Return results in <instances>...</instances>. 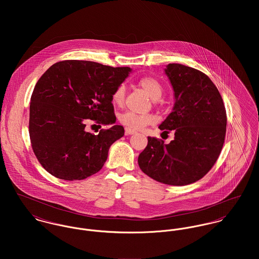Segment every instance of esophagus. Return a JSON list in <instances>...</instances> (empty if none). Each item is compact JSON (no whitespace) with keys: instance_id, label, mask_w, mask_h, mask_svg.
Returning <instances> with one entry per match:
<instances>
[{"instance_id":"esophagus-1","label":"esophagus","mask_w":259,"mask_h":259,"mask_svg":"<svg viewBox=\"0 0 259 259\" xmlns=\"http://www.w3.org/2000/svg\"><path fill=\"white\" fill-rule=\"evenodd\" d=\"M124 133H125V135H126V136H130V135H135V134H137V132H136V131H134V130H131V128H128V127H125V131H124Z\"/></svg>"}]
</instances>
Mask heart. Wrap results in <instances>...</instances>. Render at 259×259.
<instances>
[{
	"mask_svg": "<svg viewBox=\"0 0 259 259\" xmlns=\"http://www.w3.org/2000/svg\"><path fill=\"white\" fill-rule=\"evenodd\" d=\"M138 84L148 94L152 100H158L162 96L163 88L161 83L153 76L146 75L139 79ZM125 98V87L119 84L112 94V103L118 107L122 106ZM118 120L124 126L131 130H141L144 126L154 122V117L151 114H139L133 111H125L118 116Z\"/></svg>",
	"mask_w": 259,
	"mask_h": 259,
	"instance_id": "b5f03b06",
	"label": "heart"
}]
</instances>
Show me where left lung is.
<instances>
[{"label":"left lung","instance_id":"obj_1","mask_svg":"<svg viewBox=\"0 0 259 259\" xmlns=\"http://www.w3.org/2000/svg\"><path fill=\"white\" fill-rule=\"evenodd\" d=\"M164 71L176 103L159 128L167 134L174 131L175 140L165 145L148 137L138 161L141 169L156 182L190 185L202 179L221 154L226 111L218 88L206 74L180 64H168Z\"/></svg>","mask_w":259,"mask_h":259}]
</instances>
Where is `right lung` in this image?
<instances>
[{
	"label": "right lung",
	"mask_w": 259,
	"mask_h": 259,
	"mask_svg": "<svg viewBox=\"0 0 259 259\" xmlns=\"http://www.w3.org/2000/svg\"><path fill=\"white\" fill-rule=\"evenodd\" d=\"M131 71L67 60L39 77L31 97L29 133L34 153L49 174L80 181L102 169L110 147L123 136V126L115 124L93 135L85 122L92 119L99 127L114 123L111 97Z\"/></svg>",
	"instance_id": "add662e5"
}]
</instances>
